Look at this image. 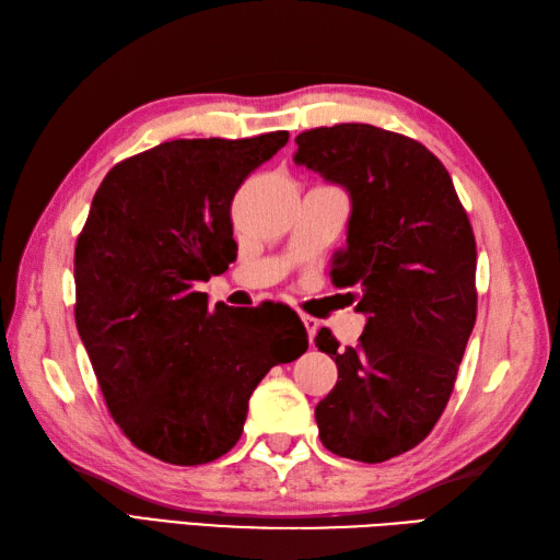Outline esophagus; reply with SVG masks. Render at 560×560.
Listing matches in <instances>:
<instances>
[{
    "instance_id": "esophagus-1",
    "label": "esophagus",
    "mask_w": 560,
    "mask_h": 560,
    "mask_svg": "<svg viewBox=\"0 0 560 560\" xmlns=\"http://www.w3.org/2000/svg\"><path fill=\"white\" fill-rule=\"evenodd\" d=\"M303 324H305V328H307V336H310V342L314 340V334L319 331V319H314V317H310V314H303Z\"/></svg>"
}]
</instances>
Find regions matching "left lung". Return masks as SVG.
<instances>
[{
    "instance_id": "8db88e82",
    "label": "left lung",
    "mask_w": 560,
    "mask_h": 560,
    "mask_svg": "<svg viewBox=\"0 0 560 560\" xmlns=\"http://www.w3.org/2000/svg\"><path fill=\"white\" fill-rule=\"evenodd\" d=\"M295 163L350 194L340 285H360L366 314L354 348L314 338L338 383L314 409L326 450L364 464L428 438L454 390L476 324V236L450 172L423 143L342 122L295 137Z\"/></svg>"
}]
</instances>
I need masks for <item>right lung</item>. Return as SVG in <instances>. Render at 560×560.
Instances as JSON below:
<instances>
[{"label": "right lung", "mask_w": 560, "mask_h": 560, "mask_svg": "<svg viewBox=\"0 0 560 560\" xmlns=\"http://www.w3.org/2000/svg\"><path fill=\"white\" fill-rule=\"evenodd\" d=\"M289 132L175 139L125 158L98 186L75 246V324L113 421L137 450L198 466L226 454L248 399L277 364L307 350L285 322L224 303L200 281L234 262L229 208Z\"/></svg>", "instance_id": "obj_1"}]
</instances>
